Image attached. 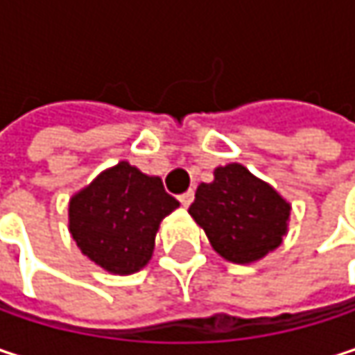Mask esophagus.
<instances>
[{"label":"esophagus","mask_w":355,"mask_h":355,"mask_svg":"<svg viewBox=\"0 0 355 355\" xmlns=\"http://www.w3.org/2000/svg\"><path fill=\"white\" fill-rule=\"evenodd\" d=\"M193 197H195V193H193V191H187V193H182V195L178 197V201H180L182 207H189V205L193 203Z\"/></svg>","instance_id":"1"}]
</instances>
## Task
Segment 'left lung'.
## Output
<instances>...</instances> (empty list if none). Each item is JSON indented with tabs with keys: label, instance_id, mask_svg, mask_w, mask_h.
<instances>
[{
	"label": "left lung",
	"instance_id": "obj_1",
	"mask_svg": "<svg viewBox=\"0 0 355 355\" xmlns=\"http://www.w3.org/2000/svg\"><path fill=\"white\" fill-rule=\"evenodd\" d=\"M292 205L247 166L230 162L201 182L189 207L214 250L236 265L257 263L282 245Z\"/></svg>",
	"mask_w": 355,
	"mask_h": 355
}]
</instances>
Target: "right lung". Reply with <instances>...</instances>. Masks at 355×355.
Wrapping results in <instances>:
<instances>
[{"instance_id":"right-lung-1","label":"right lung","mask_w":355,"mask_h":355,"mask_svg":"<svg viewBox=\"0 0 355 355\" xmlns=\"http://www.w3.org/2000/svg\"><path fill=\"white\" fill-rule=\"evenodd\" d=\"M177 207L160 177L121 160L71 195L69 234L105 271L131 275L150 263L160 224Z\"/></svg>"}]
</instances>
